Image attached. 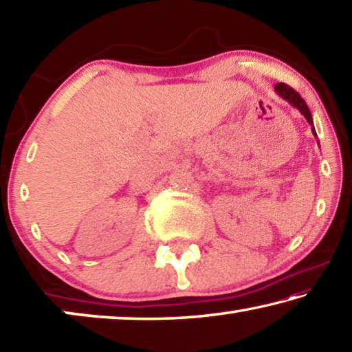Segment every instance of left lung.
Segmentation results:
<instances>
[{
  "label": "left lung",
  "mask_w": 352,
  "mask_h": 352,
  "mask_svg": "<svg viewBox=\"0 0 352 352\" xmlns=\"http://www.w3.org/2000/svg\"><path fill=\"white\" fill-rule=\"evenodd\" d=\"M275 93L278 94L279 98H283L284 100H287V102L292 107H295V109L307 119V122L312 126V133L317 136V132H315V127H314V119H312V115H311V110H309V107L305 102V99H302L300 94H298L294 90V88H290L289 85H285V83H276V85H275ZM318 144H320V142H318Z\"/></svg>",
  "instance_id": "8db88e82"
}]
</instances>
